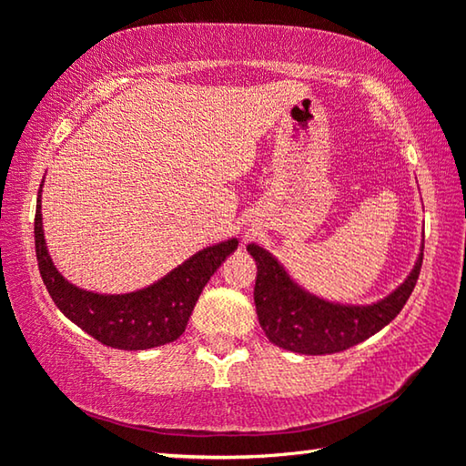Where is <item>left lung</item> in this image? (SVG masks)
<instances>
[{"instance_id":"left-lung-1","label":"left lung","mask_w":466,"mask_h":466,"mask_svg":"<svg viewBox=\"0 0 466 466\" xmlns=\"http://www.w3.org/2000/svg\"><path fill=\"white\" fill-rule=\"evenodd\" d=\"M257 261L255 306L269 341L283 350L325 356L358 345L372 337L403 310L420 278L423 252L413 273L394 294L372 306H339L319 299L289 281L281 265L257 244H248Z\"/></svg>"}]
</instances>
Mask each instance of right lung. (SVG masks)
I'll return each instance as SVG.
<instances>
[{
    "instance_id": "obj_1",
    "label": "right lung",
    "mask_w": 466,
    "mask_h": 466,
    "mask_svg": "<svg viewBox=\"0 0 466 466\" xmlns=\"http://www.w3.org/2000/svg\"><path fill=\"white\" fill-rule=\"evenodd\" d=\"M41 219V191H38L35 248L46 291L69 320H74L102 345L115 350H149L177 341L185 333L188 317L205 283L238 247V240L232 238L203 248L154 286L133 294L102 296L72 286L55 269L45 247Z\"/></svg>"
}]
</instances>
